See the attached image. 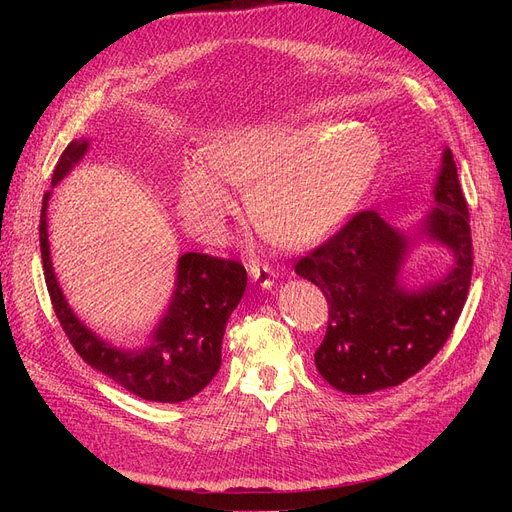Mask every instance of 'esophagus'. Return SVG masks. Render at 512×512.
I'll return each mask as SVG.
<instances>
[{
  "mask_svg": "<svg viewBox=\"0 0 512 512\" xmlns=\"http://www.w3.org/2000/svg\"><path fill=\"white\" fill-rule=\"evenodd\" d=\"M249 274H251V278H253L255 282H259V286H263V288H270V286L274 284V276H276L274 267H272L270 263L259 261V259L249 261Z\"/></svg>",
  "mask_w": 512,
  "mask_h": 512,
  "instance_id": "obj_1",
  "label": "esophagus"
}]
</instances>
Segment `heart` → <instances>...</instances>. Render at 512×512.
Returning a JSON list of instances; mask_svg holds the SVG:
<instances>
[{"label": "heart", "mask_w": 512, "mask_h": 512, "mask_svg": "<svg viewBox=\"0 0 512 512\" xmlns=\"http://www.w3.org/2000/svg\"><path fill=\"white\" fill-rule=\"evenodd\" d=\"M207 164L186 161L178 211L195 232H220L234 211L222 183L249 188V211L261 230L284 247H303L328 234L355 205L382 159L369 128L309 130L253 126L213 141Z\"/></svg>", "instance_id": "obj_1"}]
</instances>
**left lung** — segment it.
Instances as JSON below:
<instances>
[{"label": "left lung", "instance_id": "1", "mask_svg": "<svg viewBox=\"0 0 512 512\" xmlns=\"http://www.w3.org/2000/svg\"><path fill=\"white\" fill-rule=\"evenodd\" d=\"M438 205L425 232L452 249L450 274L419 292L398 284L407 238L378 211H357L338 232L311 249L294 272L328 301V330L315 365L330 386L369 394L398 386L432 361L452 334L473 274L469 209L452 151H444L436 182Z\"/></svg>", "mask_w": 512, "mask_h": 512}]
</instances>
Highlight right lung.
Returning <instances> with one entry per match:
<instances>
[{
	"mask_svg": "<svg viewBox=\"0 0 512 512\" xmlns=\"http://www.w3.org/2000/svg\"><path fill=\"white\" fill-rule=\"evenodd\" d=\"M87 141L74 139L60 155L51 184H58L85 155ZM47 197H43L39 242L43 276L60 326L74 351L124 390L151 402H182L199 394L220 371L226 324L247 288L245 265L207 253L178 259V280L166 317L145 348L120 351L80 324L68 307L49 259Z\"/></svg>",
	"mask_w": 512,
	"mask_h": 512,
	"instance_id": "1",
	"label": "right lung"
}]
</instances>
